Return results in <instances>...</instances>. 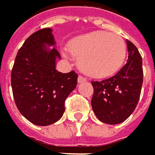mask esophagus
<instances>
[{
	"instance_id": "obj_1",
	"label": "esophagus",
	"mask_w": 155,
	"mask_h": 155,
	"mask_svg": "<svg viewBox=\"0 0 155 155\" xmlns=\"http://www.w3.org/2000/svg\"><path fill=\"white\" fill-rule=\"evenodd\" d=\"M86 81H87V78L83 77V76H81V75H79V76H78V82H79V83L84 82Z\"/></svg>"
}]
</instances>
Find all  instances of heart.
Instances as JSON below:
<instances>
[{
    "label": "heart",
    "mask_w": 155,
    "mask_h": 155,
    "mask_svg": "<svg viewBox=\"0 0 155 155\" xmlns=\"http://www.w3.org/2000/svg\"><path fill=\"white\" fill-rule=\"evenodd\" d=\"M68 50L78 60V67L87 75L106 78L117 72L124 62V40L114 33L94 31L74 38Z\"/></svg>",
    "instance_id": "heart-1"
}]
</instances>
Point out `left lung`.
<instances>
[{"label": "left lung", "mask_w": 155, "mask_h": 155, "mask_svg": "<svg viewBox=\"0 0 155 155\" xmlns=\"http://www.w3.org/2000/svg\"><path fill=\"white\" fill-rule=\"evenodd\" d=\"M128 59L117 74L101 81H92L93 111L102 122H123L138 104L143 82L142 58L137 48L127 40Z\"/></svg>", "instance_id": "obj_1"}]
</instances>
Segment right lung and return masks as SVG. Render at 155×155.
<instances>
[{
  "mask_svg": "<svg viewBox=\"0 0 155 155\" xmlns=\"http://www.w3.org/2000/svg\"><path fill=\"white\" fill-rule=\"evenodd\" d=\"M52 29L36 31L19 49L11 73V86L17 108L37 126L58 121L65 111V101L76 87L74 71L62 74L55 69L61 55L54 46Z\"/></svg>",
  "mask_w": 155,
  "mask_h": 155,
  "instance_id": "right-lung-1",
  "label": "right lung"
}]
</instances>
